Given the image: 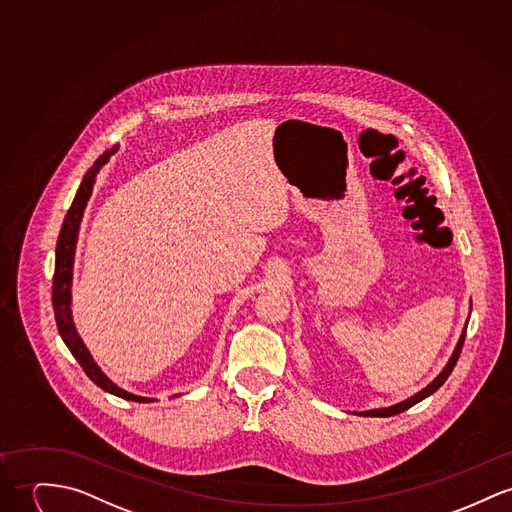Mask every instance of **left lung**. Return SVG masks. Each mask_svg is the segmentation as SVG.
<instances>
[{
    "mask_svg": "<svg viewBox=\"0 0 512 512\" xmlns=\"http://www.w3.org/2000/svg\"><path fill=\"white\" fill-rule=\"evenodd\" d=\"M470 312H472V300H470ZM468 321H470V315H468V319H466V325H464V329H462V335H460V339H458V343H456V347H454V351L450 354V358H448V362H446V366L438 372V376L434 378L433 382L429 384V386H425L423 390H419L417 394L411 395V397H407V399H403V401H399V403H395V405H390V407H378V409H368V411H353L356 415H360V417H392V415H397V413H403V411H407L409 407H413L415 403H419V401H423L425 397H429V395H433L446 380H448V376L452 374V370H454V366H456V362H458V356L462 353V347H464V339H466V329H468Z\"/></svg>",
    "mask_w": 512,
    "mask_h": 512,
    "instance_id": "8db88e82",
    "label": "left lung"
}]
</instances>
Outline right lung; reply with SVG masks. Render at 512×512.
<instances>
[{
	"instance_id": "right-lung-1",
	"label": "right lung",
	"mask_w": 512,
	"mask_h": 512,
	"mask_svg": "<svg viewBox=\"0 0 512 512\" xmlns=\"http://www.w3.org/2000/svg\"><path fill=\"white\" fill-rule=\"evenodd\" d=\"M117 152L118 146L107 150L101 158L93 163V167H89V171L85 173V177L79 185L76 198H74V202H72V206H70V210L64 218V224H62V230H60V236H58V243H56V263H54V280H52V306H54V317H56V325H58V333H60L62 341L66 343L70 353L74 354V358L81 364V368L85 370V374L91 378L93 384H97L101 390H105L109 394L128 399V401L152 403V401H156L154 397L130 394V392L122 390L101 370V366L93 360V356L89 353V349L85 347L83 339L79 337L74 314H72L74 257H76L81 218H83L87 200L93 193L97 173L107 165V161L111 159V156H115Z\"/></svg>"
}]
</instances>
